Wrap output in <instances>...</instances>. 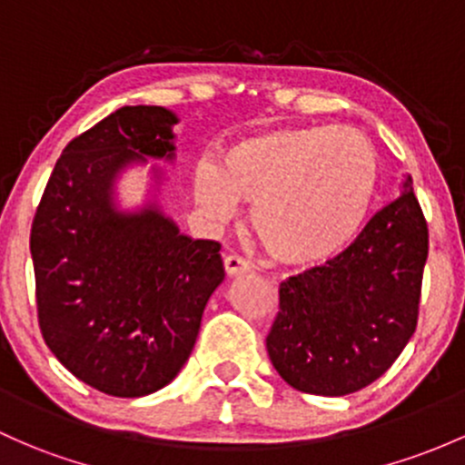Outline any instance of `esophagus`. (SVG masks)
<instances>
[{"label":"esophagus","mask_w":465,"mask_h":465,"mask_svg":"<svg viewBox=\"0 0 465 465\" xmlns=\"http://www.w3.org/2000/svg\"><path fill=\"white\" fill-rule=\"evenodd\" d=\"M223 268H226V274H242V272H248L251 271V263L246 262L243 257H239V254H228V257H223Z\"/></svg>","instance_id":"esophagus-1"}]
</instances>
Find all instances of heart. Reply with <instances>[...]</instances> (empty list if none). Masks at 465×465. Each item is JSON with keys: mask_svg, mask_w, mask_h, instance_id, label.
I'll use <instances>...</instances> for the list:
<instances>
[{"mask_svg": "<svg viewBox=\"0 0 465 465\" xmlns=\"http://www.w3.org/2000/svg\"><path fill=\"white\" fill-rule=\"evenodd\" d=\"M379 183L371 139L354 128L302 126L252 134L232 143L222 166L193 173L194 202L226 222L239 202L252 203L263 248L288 266H317L357 237Z\"/></svg>", "mask_w": 465, "mask_h": 465, "instance_id": "heart-1", "label": "heart"}]
</instances>
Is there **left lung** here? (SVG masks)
Listing matches in <instances>:
<instances>
[{"instance_id":"8db88e82","label":"left lung","mask_w":465,"mask_h":465,"mask_svg":"<svg viewBox=\"0 0 465 465\" xmlns=\"http://www.w3.org/2000/svg\"><path fill=\"white\" fill-rule=\"evenodd\" d=\"M411 183L408 177L401 197L374 214L346 251L279 286L266 348L294 391H361L411 341L428 259V223Z\"/></svg>"}]
</instances>
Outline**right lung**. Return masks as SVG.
Segmentation results:
<instances>
[{
    "label": "right lung",
    "instance_id": "add662e5",
    "mask_svg": "<svg viewBox=\"0 0 465 465\" xmlns=\"http://www.w3.org/2000/svg\"><path fill=\"white\" fill-rule=\"evenodd\" d=\"M174 124L162 106H124L94 124L64 148L33 219L44 341L113 397H143L177 377L223 282L217 242L182 234L154 203L119 213L113 202L122 168L174 157Z\"/></svg>",
    "mask_w": 465,
    "mask_h": 465
}]
</instances>
